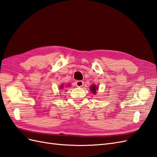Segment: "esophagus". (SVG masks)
<instances>
[{"label": "esophagus", "instance_id": "esophagus-1", "mask_svg": "<svg viewBox=\"0 0 157 157\" xmlns=\"http://www.w3.org/2000/svg\"><path fill=\"white\" fill-rule=\"evenodd\" d=\"M75 86L77 87H81L83 86V82L82 81H81V80H78V81H77L75 82Z\"/></svg>", "mask_w": 157, "mask_h": 157}]
</instances>
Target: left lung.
<instances>
[{
  "mask_svg": "<svg viewBox=\"0 0 157 157\" xmlns=\"http://www.w3.org/2000/svg\"><path fill=\"white\" fill-rule=\"evenodd\" d=\"M90 90H91V91L92 92V93L95 94H96V91H97V90H98V87L96 86L95 85H92L90 87Z\"/></svg>",
  "mask_w": 157,
  "mask_h": 157,
  "instance_id": "obj_1",
  "label": "left lung"
}]
</instances>
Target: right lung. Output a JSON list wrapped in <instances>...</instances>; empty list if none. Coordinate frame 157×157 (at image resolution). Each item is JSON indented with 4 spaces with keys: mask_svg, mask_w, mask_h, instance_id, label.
Here are the masks:
<instances>
[{
    "mask_svg": "<svg viewBox=\"0 0 157 157\" xmlns=\"http://www.w3.org/2000/svg\"><path fill=\"white\" fill-rule=\"evenodd\" d=\"M68 85H67L66 86H67ZM63 87V85H61V86H60V89H62V88Z\"/></svg>",
    "mask_w": 157,
    "mask_h": 157,
    "instance_id": "obj_1",
    "label": "right lung"
}]
</instances>
